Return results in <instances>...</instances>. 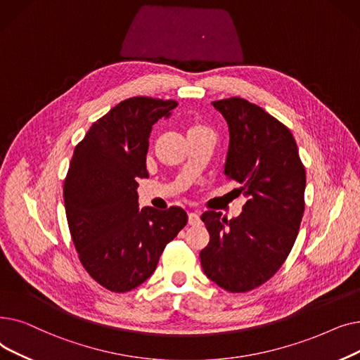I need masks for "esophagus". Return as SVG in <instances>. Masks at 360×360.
<instances>
[{
  "mask_svg": "<svg viewBox=\"0 0 360 360\" xmlns=\"http://www.w3.org/2000/svg\"><path fill=\"white\" fill-rule=\"evenodd\" d=\"M189 224L191 226H199L200 224V217L198 212H189Z\"/></svg>",
  "mask_w": 360,
  "mask_h": 360,
  "instance_id": "obj_1",
  "label": "esophagus"
}]
</instances>
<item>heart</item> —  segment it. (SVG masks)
Instances as JSON below:
<instances>
[{"label":"heart","mask_w":360,"mask_h":360,"mask_svg":"<svg viewBox=\"0 0 360 360\" xmlns=\"http://www.w3.org/2000/svg\"><path fill=\"white\" fill-rule=\"evenodd\" d=\"M195 127H202V126H193V127H192V129H195Z\"/></svg>","instance_id":"obj_1"}]
</instances>
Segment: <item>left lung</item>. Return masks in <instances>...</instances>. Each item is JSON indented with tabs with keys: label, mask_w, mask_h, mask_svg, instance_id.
Wrapping results in <instances>:
<instances>
[{
	"label": "left lung",
	"mask_w": 360,
	"mask_h": 360,
	"mask_svg": "<svg viewBox=\"0 0 360 360\" xmlns=\"http://www.w3.org/2000/svg\"><path fill=\"white\" fill-rule=\"evenodd\" d=\"M212 105L230 131L224 174L242 184L237 192L248 200L231 219L202 214L210 243L199 256L210 280L245 293L266 283L292 250L304 211L306 173L292 131L276 117L238 96Z\"/></svg>",
	"instance_id": "1"
}]
</instances>
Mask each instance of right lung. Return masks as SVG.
Segmentation results:
<instances>
[{
  "instance_id": "add662e5",
  "label": "right lung",
  "mask_w": 360,
  "mask_h": 360,
  "mask_svg": "<svg viewBox=\"0 0 360 360\" xmlns=\"http://www.w3.org/2000/svg\"><path fill=\"white\" fill-rule=\"evenodd\" d=\"M177 107L173 99L134 96L91 126L75 148L64 180L68 229L89 276L114 293L145 283L160 256L187 224L180 207L139 210L138 179L149 177L152 126Z\"/></svg>"
}]
</instances>
